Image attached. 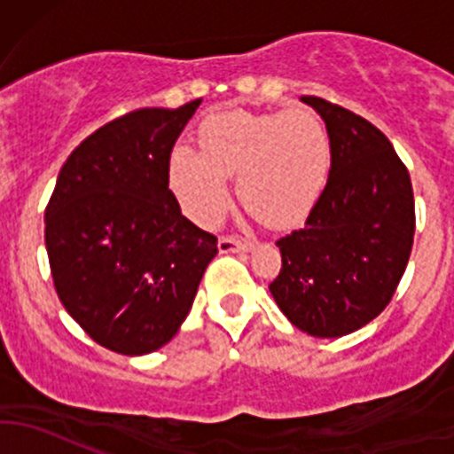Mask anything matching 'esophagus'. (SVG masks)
I'll use <instances>...</instances> for the list:
<instances>
[{"label": "esophagus", "instance_id": "obj_1", "mask_svg": "<svg viewBox=\"0 0 454 454\" xmlns=\"http://www.w3.org/2000/svg\"><path fill=\"white\" fill-rule=\"evenodd\" d=\"M219 253H248V250L254 248V241L250 239H239V237H222L219 239Z\"/></svg>", "mask_w": 454, "mask_h": 454}]
</instances>
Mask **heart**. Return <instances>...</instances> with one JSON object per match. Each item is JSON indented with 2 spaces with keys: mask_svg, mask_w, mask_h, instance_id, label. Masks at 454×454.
I'll return each instance as SVG.
<instances>
[{
  "mask_svg": "<svg viewBox=\"0 0 454 454\" xmlns=\"http://www.w3.org/2000/svg\"><path fill=\"white\" fill-rule=\"evenodd\" d=\"M329 136L309 109L226 112L200 125V151L173 149L168 184L184 213L210 226L231 204L228 177L239 176L241 201L268 226L303 222L329 173Z\"/></svg>",
  "mask_w": 454,
  "mask_h": 454,
  "instance_id": "obj_1",
  "label": "heart"
}]
</instances>
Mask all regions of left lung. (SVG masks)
Here are the masks:
<instances>
[{
  "mask_svg": "<svg viewBox=\"0 0 454 454\" xmlns=\"http://www.w3.org/2000/svg\"><path fill=\"white\" fill-rule=\"evenodd\" d=\"M301 100L325 121L332 168L305 226L277 241L283 265L270 292L301 332L338 338L395 294L413 248V186L378 127L318 96Z\"/></svg>",
  "mask_w": 454,
  "mask_h": 454,
  "instance_id": "1",
  "label": "left lung"
}]
</instances>
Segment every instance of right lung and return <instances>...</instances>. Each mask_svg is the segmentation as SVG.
<instances>
[{"instance_id":"right-lung-1","label":"right lung","mask_w":454,"mask_h":454,"mask_svg":"<svg viewBox=\"0 0 454 454\" xmlns=\"http://www.w3.org/2000/svg\"><path fill=\"white\" fill-rule=\"evenodd\" d=\"M200 100L107 122L61 167L45 208V250L67 314L122 356L167 345L189 316L217 237L182 215L168 160Z\"/></svg>"}]
</instances>
